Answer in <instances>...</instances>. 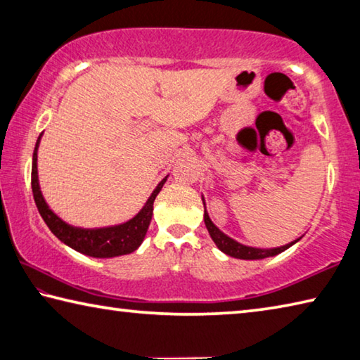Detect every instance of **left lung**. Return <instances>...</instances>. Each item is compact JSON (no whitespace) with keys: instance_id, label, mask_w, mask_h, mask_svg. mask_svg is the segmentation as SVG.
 Instances as JSON below:
<instances>
[{"instance_id":"obj_1","label":"left lung","mask_w":360,"mask_h":360,"mask_svg":"<svg viewBox=\"0 0 360 360\" xmlns=\"http://www.w3.org/2000/svg\"><path fill=\"white\" fill-rule=\"evenodd\" d=\"M205 225L210 231L212 241L216 243V246L221 249L222 252L230 255V257H236V259L257 260V259L271 257V255H276L279 252H283V251H285V249L294 245V243H297V241L289 243V245L281 246V248H275V249H257V248H249V246H245V245H240L238 241L231 240V238H229L227 235H224L222 231L211 222V219L208 216V212H206V210H205Z\"/></svg>"}]
</instances>
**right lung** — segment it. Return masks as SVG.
Returning a JSON list of instances; mask_svg holds the SVG:
<instances>
[{
	"label": "right lung",
	"mask_w": 360,
	"mask_h": 360,
	"mask_svg": "<svg viewBox=\"0 0 360 360\" xmlns=\"http://www.w3.org/2000/svg\"><path fill=\"white\" fill-rule=\"evenodd\" d=\"M41 141V136L36 141V148L33 152V167H32V188L34 203L38 206V211L41 217L44 219L47 227L51 229L53 235L57 236L60 241L65 245L75 249L77 252H82L90 257H115V255H125L133 251H136L141 245L146 231L149 229L152 211H154V200L162 191L165 179L160 181V184L155 187L152 192L148 202H146L144 208L138 212V214L130 219L129 222L112 225V227H103V229H79L72 227V225L63 222L56 212L49 208L44 197L39 191L38 182V146Z\"/></svg>",
	"instance_id": "obj_1"
}]
</instances>
